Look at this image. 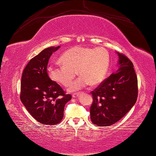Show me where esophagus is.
Returning <instances> with one entry per match:
<instances>
[{"mask_svg": "<svg viewBox=\"0 0 156 156\" xmlns=\"http://www.w3.org/2000/svg\"><path fill=\"white\" fill-rule=\"evenodd\" d=\"M80 94H81V92H79V93H75V94H73V98H77Z\"/></svg>", "mask_w": 156, "mask_h": 156, "instance_id": "obj_1", "label": "esophagus"}]
</instances>
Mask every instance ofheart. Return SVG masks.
Returning <instances> with one entry per match:
<instances>
[{
	"label": "heart",
	"mask_w": 156,
	"mask_h": 156,
	"mask_svg": "<svg viewBox=\"0 0 156 156\" xmlns=\"http://www.w3.org/2000/svg\"><path fill=\"white\" fill-rule=\"evenodd\" d=\"M63 65L50 66L48 75L52 80L68 87L76 75L81 76L71 85L70 91H76L89 84L96 86L104 80L110 66L108 51L103 48L75 46L60 57Z\"/></svg>",
	"instance_id": "obj_1"
}]
</instances>
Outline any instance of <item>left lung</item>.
I'll list each match as a JSON object with an SVG mask.
<instances>
[{
    "mask_svg": "<svg viewBox=\"0 0 156 156\" xmlns=\"http://www.w3.org/2000/svg\"><path fill=\"white\" fill-rule=\"evenodd\" d=\"M117 54L119 69L91 92L90 119L98 126H110L119 121L137 100L138 80L133 63L123 54Z\"/></svg>",
    "mask_w": 156,
    "mask_h": 156,
    "instance_id": "obj_1",
    "label": "left lung"
}]
</instances>
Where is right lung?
I'll return each instance as SVG.
<instances>
[{
    "mask_svg": "<svg viewBox=\"0 0 156 156\" xmlns=\"http://www.w3.org/2000/svg\"><path fill=\"white\" fill-rule=\"evenodd\" d=\"M60 46L44 49L29 62L21 79L20 100L30 114L41 124L56 125L64 116V106L71 99L47 74L48 59Z\"/></svg>",
    "mask_w": 156,
    "mask_h": 156,
    "instance_id": "right-lung-1",
    "label": "right lung"
}]
</instances>
